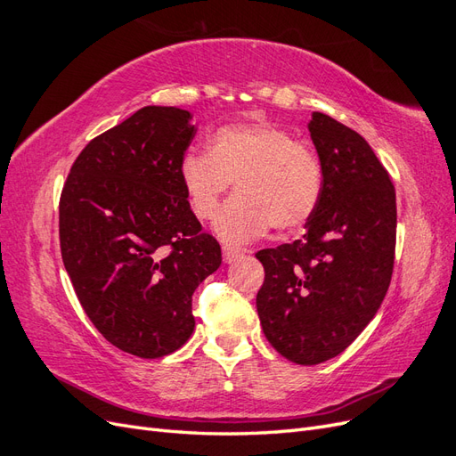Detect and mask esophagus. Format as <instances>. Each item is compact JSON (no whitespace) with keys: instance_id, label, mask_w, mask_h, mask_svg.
<instances>
[{"instance_id":"esophagus-1","label":"esophagus","mask_w":456,"mask_h":456,"mask_svg":"<svg viewBox=\"0 0 456 456\" xmlns=\"http://www.w3.org/2000/svg\"><path fill=\"white\" fill-rule=\"evenodd\" d=\"M243 249H240V247H233V245H223V256H224V262H228V265H232V262H236L238 258L243 256Z\"/></svg>"}]
</instances>
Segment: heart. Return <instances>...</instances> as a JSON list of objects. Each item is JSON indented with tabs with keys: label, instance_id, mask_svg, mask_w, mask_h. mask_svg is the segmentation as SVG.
<instances>
[{
	"label": "heart",
	"instance_id": "1",
	"mask_svg": "<svg viewBox=\"0 0 456 456\" xmlns=\"http://www.w3.org/2000/svg\"><path fill=\"white\" fill-rule=\"evenodd\" d=\"M181 181L191 209L213 218L236 181L238 194L220 211L215 232L226 241H249L272 224L305 226L323 194V165L315 148L273 123H233L209 136V151L190 150Z\"/></svg>",
	"mask_w": 456,
	"mask_h": 456
}]
</instances>
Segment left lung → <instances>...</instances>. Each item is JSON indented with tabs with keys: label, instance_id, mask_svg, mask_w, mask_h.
<instances>
[{
	"label": "left lung",
	"instance_id": "obj_1",
	"mask_svg": "<svg viewBox=\"0 0 456 456\" xmlns=\"http://www.w3.org/2000/svg\"><path fill=\"white\" fill-rule=\"evenodd\" d=\"M323 165V194L302 240L262 249L256 312L289 362L317 365L346 350L390 287L395 190L360 133L322 112L308 123Z\"/></svg>",
	"mask_w": 456,
	"mask_h": 456
}]
</instances>
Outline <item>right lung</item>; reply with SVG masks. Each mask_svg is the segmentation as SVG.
Wrapping results in <instances>:
<instances>
[{"label": "right lung", "mask_w": 456, "mask_h": 456, "mask_svg": "<svg viewBox=\"0 0 456 456\" xmlns=\"http://www.w3.org/2000/svg\"><path fill=\"white\" fill-rule=\"evenodd\" d=\"M186 110L144 106L81 150L59 203L64 268L99 333L144 360L196 327L191 295L223 262L181 181L196 134Z\"/></svg>", "instance_id": "obj_1"}]
</instances>
